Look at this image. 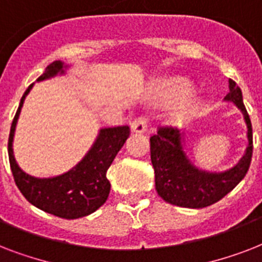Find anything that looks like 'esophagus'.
Here are the masks:
<instances>
[{"label":"esophagus","instance_id":"34e87169","mask_svg":"<svg viewBox=\"0 0 262 262\" xmlns=\"http://www.w3.org/2000/svg\"><path fill=\"white\" fill-rule=\"evenodd\" d=\"M147 126H148V118L147 117H139V118H136L133 122H132L130 127L132 130L135 132V133H144V132L147 130Z\"/></svg>","mask_w":262,"mask_h":262}]
</instances>
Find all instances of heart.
Segmentation results:
<instances>
[{
	"instance_id": "heart-1",
	"label": "heart",
	"mask_w": 262,
	"mask_h": 262,
	"mask_svg": "<svg viewBox=\"0 0 262 262\" xmlns=\"http://www.w3.org/2000/svg\"><path fill=\"white\" fill-rule=\"evenodd\" d=\"M187 87L186 84L182 83V81H175V83H170L167 85H164L163 87V96L164 99H167V100H174V99H178L181 96L186 94ZM190 111V104H182L181 106V114H187Z\"/></svg>"
}]
</instances>
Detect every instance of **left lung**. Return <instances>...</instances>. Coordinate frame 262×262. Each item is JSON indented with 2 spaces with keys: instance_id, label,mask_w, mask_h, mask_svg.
Segmentation results:
<instances>
[{
  "instance_id": "8db88e82",
  "label": "left lung",
  "mask_w": 262,
  "mask_h": 262,
  "mask_svg": "<svg viewBox=\"0 0 262 262\" xmlns=\"http://www.w3.org/2000/svg\"><path fill=\"white\" fill-rule=\"evenodd\" d=\"M230 92L226 100L234 102L245 117L249 145L235 167L224 172L201 171L185 155L178 129L159 126L151 136V162L155 170L158 194L172 205L183 208H205L217 203L245 178L253 155L252 122L244 104L242 91L234 80H228Z\"/></svg>"
}]
</instances>
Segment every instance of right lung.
Wrapping results in <instances>:
<instances>
[{"label": "right lung", "mask_w": 262, "mask_h": 262, "mask_svg": "<svg viewBox=\"0 0 262 262\" xmlns=\"http://www.w3.org/2000/svg\"><path fill=\"white\" fill-rule=\"evenodd\" d=\"M63 68L65 67L61 61L51 62L38 81L63 73ZM31 88L32 84L27 88L20 100V106L14 115L8 140L10 170L14 182L21 194L32 205L47 213L62 219H77L90 215L106 203L110 193V182L106 177L107 170L130 135V129L129 126L102 129L90 152L71 171L54 178L42 179L31 177L17 166L12 148L18 114Z\"/></svg>", "instance_id": "obj_1"}]
</instances>
